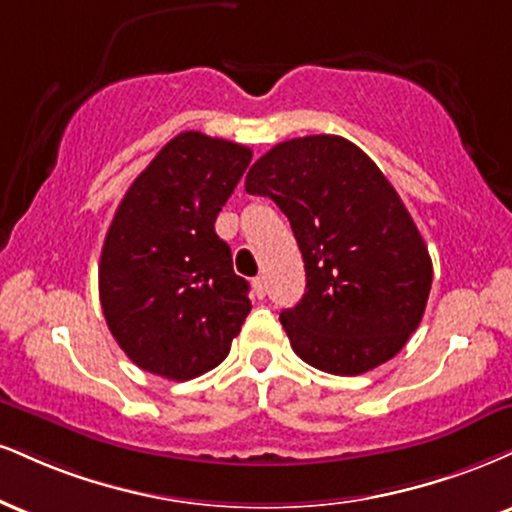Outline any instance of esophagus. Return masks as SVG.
<instances>
[{"mask_svg":"<svg viewBox=\"0 0 512 512\" xmlns=\"http://www.w3.org/2000/svg\"><path fill=\"white\" fill-rule=\"evenodd\" d=\"M252 293H255L257 298H264V295H267V281H264V276H255V279H252Z\"/></svg>","mask_w":512,"mask_h":512,"instance_id":"esophagus-1","label":"esophagus"}]
</instances>
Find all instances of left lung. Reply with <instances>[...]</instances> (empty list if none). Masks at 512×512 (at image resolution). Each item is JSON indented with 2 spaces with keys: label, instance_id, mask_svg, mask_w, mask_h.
<instances>
[{
  "label": "left lung",
  "instance_id": "1",
  "mask_svg": "<svg viewBox=\"0 0 512 512\" xmlns=\"http://www.w3.org/2000/svg\"><path fill=\"white\" fill-rule=\"evenodd\" d=\"M245 190L291 221L307 286L281 312L295 355L341 377L384 365L422 322L432 257L396 188L341 135L274 145L250 166Z\"/></svg>",
  "mask_w": 512,
  "mask_h": 512
}]
</instances>
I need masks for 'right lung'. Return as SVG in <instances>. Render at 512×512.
<instances>
[{
  "label": "right lung",
  "instance_id": "1",
  "mask_svg": "<svg viewBox=\"0 0 512 512\" xmlns=\"http://www.w3.org/2000/svg\"><path fill=\"white\" fill-rule=\"evenodd\" d=\"M252 150L186 131L131 183L100 257V303L123 353L145 372L188 381L229 355L250 312L248 281L214 221Z\"/></svg>",
  "mask_w": 512,
  "mask_h": 512
}]
</instances>
